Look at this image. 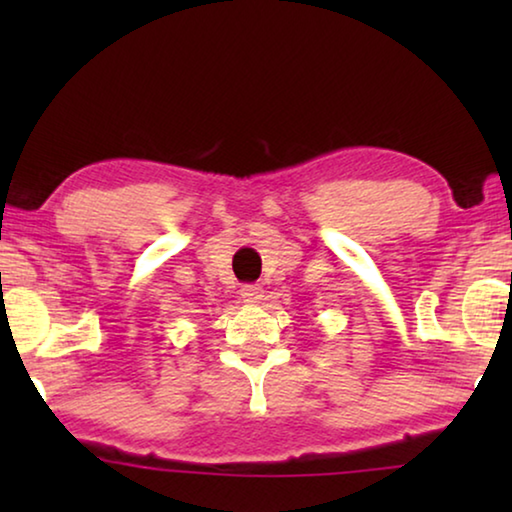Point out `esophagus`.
Returning <instances> with one entry per match:
<instances>
[{"mask_svg":"<svg viewBox=\"0 0 512 512\" xmlns=\"http://www.w3.org/2000/svg\"><path fill=\"white\" fill-rule=\"evenodd\" d=\"M262 287H259V284H244V287H241V298H244V302H250V305H253V302H259L262 300Z\"/></svg>","mask_w":512,"mask_h":512,"instance_id":"1","label":"esophagus"}]
</instances>
